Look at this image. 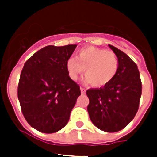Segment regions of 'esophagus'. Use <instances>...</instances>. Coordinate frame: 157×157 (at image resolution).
<instances>
[{
	"label": "esophagus",
	"mask_w": 157,
	"mask_h": 157,
	"mask_svg": "<svg viewBox=\"0 0 157 157\" xmlns=\"http://www.w3.org/2000/svg\"><path fill=\"white\" fill-rule=\"evenodd\" d=\"M81 94L86 93V90H85V88H83V87H81Z\"/></svg>",
	"instance_id": "1"
}]
</instances>
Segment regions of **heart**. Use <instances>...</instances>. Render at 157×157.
I'll use <instances>...</instances> for the list:
<instances>
[{
	"label": "heart",
	"instance_id": "1",
	"mask_svg": "<svg viewBox=\"0 0 157 157\" xmlns=\"http://www.w3.org/2000/svg\"><path fill=\"white\" fill-rule=\"evenodd\" d=\"M118 58L112 50L95 46H86L79 50L75 58H70L66 68L71 80L76 81L85 71V81L95 87L107 86L118 70ZM86 71H84V69Z\"/></svg>",
	"mask_w": 157,
	"mask_h": 157
}]
</instances>
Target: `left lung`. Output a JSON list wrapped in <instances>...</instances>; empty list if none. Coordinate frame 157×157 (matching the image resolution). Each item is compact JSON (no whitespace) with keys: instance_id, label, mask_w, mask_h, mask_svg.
<instances>
[{"instance_id":"8db88e82","label":"left lung","mask_w":157,"mask_h":157,"mask_svg":"<svg viewBox=\"0 0 157 157\" xmlns=\"http://www.w3.org/2000/svg\"><path fill=\"white\" fill-rule=\"evenodd\" d=\"M118 58V70L111 82L99 89H90L87 111L91 121L105 132L120 131L132 121L139 109L142 83L138 67L123 51L111 45Z\"/></svg>"}]
</instances>
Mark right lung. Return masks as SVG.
<instances>
[{
	"instance_id": "obj_1",
	"label": "right lung",
	"mask_w": 157,
	"mask_h": 157,
	"mask_svg": "<svg viewBox=\"0 0 157 157\" xmlns=\"http://www.w3.org/2000/svg\"><path fill=\"white\" fill-rule=\"evenodd\" d=\"M76 47L48 45L24 63L18 98L23 117L38 131L52 134L63 129L81 95L80 86L70 78L66 68Z\"/></svg>"
}]
</instances>
